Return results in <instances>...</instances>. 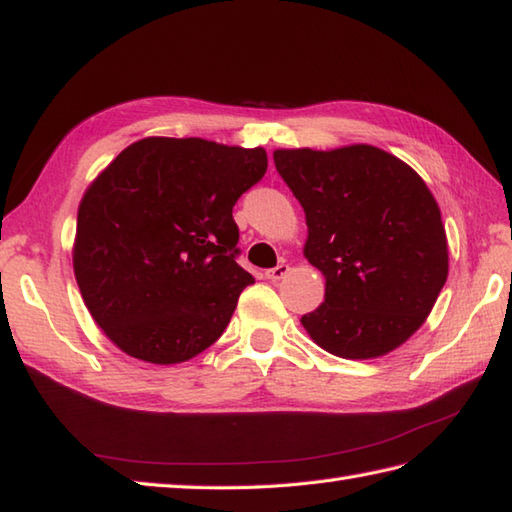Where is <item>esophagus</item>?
<instances>
[{
	"label": "esophagus",
	"instance_id": "esophagus-1",
	"mask_svg": "<svg viewBox=\"0 0 512 512\" xmlns=\"http://www.w3.org/2000/svg\"><path fill=\"white\" fill-rule=\"evenodd\" d=\"M288 273H290V266H288L286 262H281V264H277L275 268L266 270V277H268L270 281H279V279H284Z\"/></svg>",
	"mask_w": 512,
	"mask_h": 512
}]
</instances>
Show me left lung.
<instances>
[{
    "mask_svg": "<svg viewBox=\"0 0 512 512\" xmlns=\"http://www.w3.org/2000/svg\"><path fill=\"white\" fill-rule=\"evenodd\" d=\"M306 213L303 257L325 301L303 314L310 339L350 361L385 356L427 321L449 275L440 206L407 162L374 145L275 149Z\"/></svg>",
    "mask_w": 512,
    "mask_h": 512,
    "instance_id": "obj_1",
    "label": "left lung"
}]
</instances>
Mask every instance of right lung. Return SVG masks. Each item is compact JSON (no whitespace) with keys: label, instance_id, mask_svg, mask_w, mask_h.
Listing matches in <instances>:
<instances>
[{"label":"right lung","instance_id":"right-lung-1","mask_svg":"<svg viewBox=\"0 0 512 512\" xmlns=\"http://www.w3.org/2000/svg\"><path fill=\"white\" fill-rule=\"evenodd\" d=\"M264 147L147 136L85 189L72 246L85 308L118 350L178 365L211 347L239 292L233 206L264 178Z\"/></svg>","mask_w":512,"mask_h":512}]
</instances>
